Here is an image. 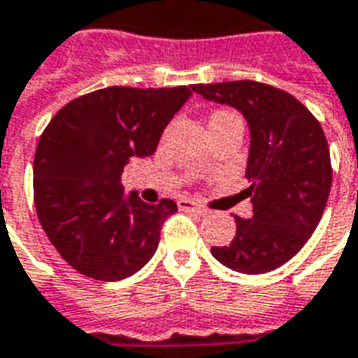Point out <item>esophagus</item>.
<instances>
[{"label": "esophagus", "instance_id": "obj_1", "mask_svg": "<svg viewBox=\"0 0 358 358\" xmlns=\"http://www.w3.org/2000/svg\"><path fill=\"white\" fill-rule=\"evenodd\" d=\"M178 208L180 210H196V212H200V214L206 212V208H203V206H200L198 202H194V200H190V198H180Z\"/></svg>", "mask_w": 358, "mask_h": 358}]
</instances>
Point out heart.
I'll return each instance as SVG.
<instances>
[{
	"label": "heart",
	"instance_id": "heart-1",
	"mask_svg": "<svg viewBox=\"0 0 358 358\" xmlns=\"http://www.w3.org/2000/svg\"><path fill=\"white\" fill-rule=\"evenodd\" d=\"M222 113H229V110H217V113H214V115H222Z\"/></svg>",
	"mask_w": 358,
	"mask_h": 358
}]
</instances>
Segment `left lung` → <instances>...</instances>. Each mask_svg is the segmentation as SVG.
I'll use <instances>...</instances> for the list:
<instances>
[{
    "mask_svg": "<svg viewBox=\"0 0 358 358\" xmlns=\"http://www.w3.org/2000/svg\"><path fill=\"white\" fill-rule=\"evenodd\" d=\"M203 99L236 106L252 132L245 178L253 216H236L229 245L212 248L220 264L265 273L305 245L323 216L333 168L325 132L293 94L257 80L192 85Z\"/></svg>",
    "mask_w": 358,
    "mask_h": 358,
    "instance_id": "left-lung-1",
    "label": "left lung"
}]
</instances>
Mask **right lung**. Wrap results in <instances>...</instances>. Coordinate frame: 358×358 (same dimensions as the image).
<instances>
[{
  "instance_id": "1",
  "label": "right lung",
  "mask_w": 358,
  "mask_h": 358,
  "mask_svg": "<svg viewBox=\"0 0 358 358\" xmlns=\"http://www.w3.org/2000/svg\"><path fill=\"white\" fill-rule=\"evenodd\" d=\"M190 87H106L73 99L43 130L33 200L49 241L73 269L99 281L136 273L155 255L174 200L142 202L120 184L134 156H150L190 99Z\"/></svg>"
}]
</instances>
